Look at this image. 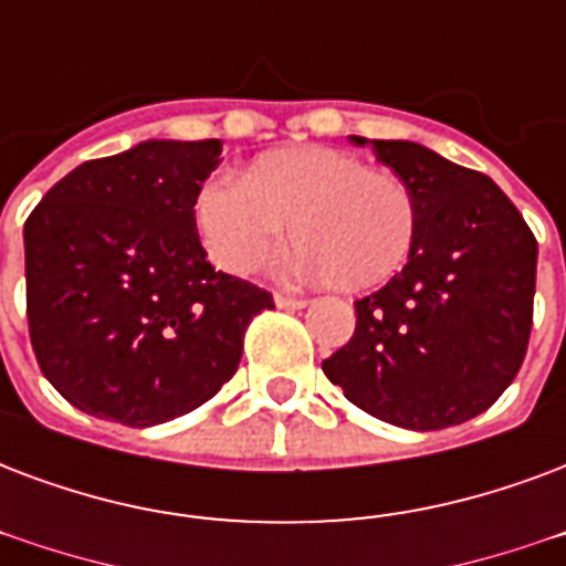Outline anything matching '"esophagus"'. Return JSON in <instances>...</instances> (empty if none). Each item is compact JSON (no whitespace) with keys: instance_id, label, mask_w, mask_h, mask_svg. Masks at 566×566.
<instances>
[{"instance_id":"34e87169","label":"esophagus","mask_w":566,"mask_h":566,"mask_svg":"<svg viewBox=\"0 0 566 566\" xmlns=\"http://www.w3.org/2000/svg\"><path fill=\"white\" fill-rule=\"evenodd\" d=\"M275 305H279V308H287V312H300V308L308 305V300H305V296H296V293L279 291L275 293Z\"/></svg>"}]
</instances>
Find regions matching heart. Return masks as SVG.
Wrapping results in <instances>:
<instances>
[{"label":"heart","instance_id":"heart-1","mask_svg":"<svg viewBox=\"0 0 566 566\" xmlns=\"http://www.w3.org/2000/svg\"><path fill=\"white\" fill-rule=\"evenodd\" d=\"M196 222L216 264L234 275L264 270L291 226L300 266L338 293L374 291L407 266L421 210L407 180L368 168L350 150L302 145L261 154L240 180H210Z\"/></svg>","mask_w":566,"mask_h":566}]
</instances>
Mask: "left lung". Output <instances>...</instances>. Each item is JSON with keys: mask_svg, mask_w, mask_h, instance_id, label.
<instances>
[{"mask_svg": "<svg viewBox=\"0 0 566 566\" xmlns=\"http://www.w3.org/2000/svg\"><path fill=\"white\" fill-rule=\"evenodd\" d=\"M370 148L412 187L421 226L407 266L353 302L356 332L323 374L388 424H463L493 407L523 368L537 240L481 171L416 142L374 139Z\"/></svg>", "mask_w": 566, "mask_h": 566, "instance_id": "left-lung-1", "label": "left lung"}]
</instances>
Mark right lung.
Masks as SVG:
<instances>
[{"instance_id":"right-lung-1","label":"right lung","mask_w":566,"mask_h":566,"mask_svg":"<svg viewBox=\"0 0 566 566\" xmlns=\"http://www.w3.org/2000/svg\"><path fill=\"white\" fill-rule=\"evenodd\" d=\"M222 142H142L88 159L25 219V314L43 377L127 427L187 416L234 377L273 293L216 273L196 198Z\"/></svg>"}]
</instances>
